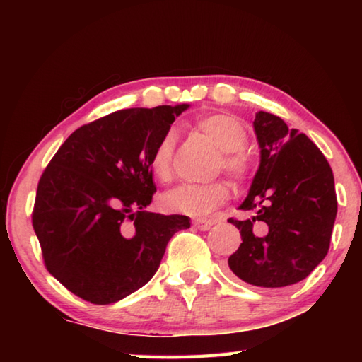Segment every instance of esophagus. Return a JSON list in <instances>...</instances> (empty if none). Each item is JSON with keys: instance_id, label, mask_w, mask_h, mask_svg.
<instances>
[{"instance_id": "34e87169", "label": "esophagus", "mask_w": 362, "mask_h": 362, "mask_svg": "<svg viewBox=\"0 0 362 362\" xmlns=\"http://www.w3.org/2000/svg\"><path fill=\"white\" fill-rule=\"evenodd\" d=\"M193 223H194L196 228L201 230V231H207V230H211V226L214 225L212 220H206V218H196Z\"/></svg>"}]
</instances>
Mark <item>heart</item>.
Returning <instances> with one entry per match:
<instances>
[{"label": "heart", "instance_id": "1", "mask_svg": "<svg viewBox=\"0 0 362 362\" xmlns=\"http://www.w3.org/2000/svg\"><path fill=\"white\" fill-rule=\"evenodd\" d=\"M196 131L222 151L218 169L233 177L244 180L249 175L250 159L244 151L247 132L243 122L231 115L214 113L196 121ZM151 173L159 182L166 183L173 179L174 170V136L166 134L151 155ZM228 187L223 182H212L207 185L185 183L163 194L161 204L169 212H180L187 216H207L228 199Z\"/></svg>", "mask_w": 362, "mask_h": 362}]
</instances>
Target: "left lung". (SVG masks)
Segmentation results:
<instances>
[{"label":"left lung","mask_w":362,"mask_h":362,"mask_svg":"<svg viewBox=\"0 0 362 362\" xmlns=\"http://www.w3.org/2000/svg\"><path fill=\"white\" fill-rule=\"evenodd\" d=\"M254 129L260 166L241 211L230 218L241 246L228 267L238 278L259 287H286L305 279L327 255L337 216L334 174L321 150L276 115L255 113ZM255 223H262L259 233Z\"/></svg>","instance_id":"8db88e82"}]
</instances>
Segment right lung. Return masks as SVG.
Wrapping results in <instances>:
<instances>
[{"label": "right lung", "instance_id": "add662e5", "mask_svg": "<svg viewBox=\"0 0 362 362\" xmlns=\"http://www.w3.org/2000/svg\"><path fill=\"white\" fill-rule=\"evenodd\" d=\"M189 105L127 108L84 124L47 164L32 214L47 272L86 302L108 305L153 278L187 216L145 211L151 155Z\"/></svg>", "mask_w": 362, "mask_h": 362}]
</instances>
